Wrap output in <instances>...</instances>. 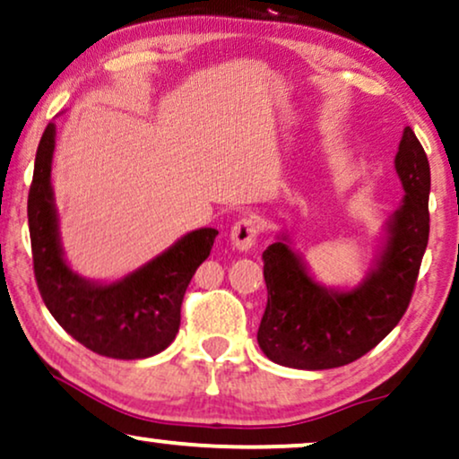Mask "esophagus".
<instances>
[{
    "label": "esophagus",
    "instance_id": "1",
    "mask_svg": "<svg viewBox=\"0 0 459 459\" xmlns=\"http://www.w3.org/2000/svg\"><path fill=\"white\" fill-rule=\"evenodd\" d=\"M258 229L260 226L255 218H241L239 222H235L233 229H230V243H233V247L239 249V252L252 249L255 239H258Z\"/></svg>",
    "mask_w": 459,
    "mask_h": 459
}]
</instances>
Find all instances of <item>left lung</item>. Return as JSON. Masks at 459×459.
<instances>
[{
    "instance_id": "1",
    "label": "left lung",
    "mask_w": 459,
    "mask_h": 459,
    "mask_svg": "<svg viewBox=\"0 0 459 459\" xmlns=\"http://www.w3.org/2000/svg\"><path fill=\"white\" fill-rule=\"evenodd\" d=\"M394 169L405 197L386 220L380 254L357 287L335 290L315 281L287 235L264 249L268 302L258 344L273 363L342 368L380 344L405 315L430 233V166L411 127L403 130Z\"/></svg>"
}]
</instances>
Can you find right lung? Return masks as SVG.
Returning <instances> with one entry per match:
<instances>
[{
  "label": "right lung",
  "mask_w": 459,
  "mask_h": 459,
  "mask_svg": "<svg viewBox=\"0 0 459 459\" xmlns=\"http://www.w3.org/2000/svg\"><path fill=\"white\" fill-rule=\"evenodd\" d=\"M56 126L48 124L35 155L27 216L33 271L44 304L79 344L102 357L146 359L166 351L180 327V307L195 271L212 252L216 229L186 233L136 271L111 283L66 264L52 191Z\"/></svg>",
  "instance_id": "add662e5"
}]
</instances>
